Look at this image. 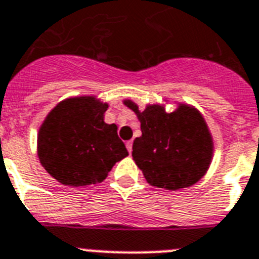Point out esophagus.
Here are the masks:
<instances>
[{"instance_id":"1","label":"esophagus","mask_w":259,"mask_h":259,"mask_svg":"<svg viewBox=\"0 0 259 259\" xmlns=\"http://www.w3.org/2000/svg\"><path fill=\"white\" fill-rule=\"evenodd\" d=\"M125 147H127V151L130 152V154H131V152H132V140L127 141V143H125Z\"/></svg>"}]
</instances>
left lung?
I'll use <instances>...</instances> for the list:
<instances>
[{"mask_svg": "<svg viewBox=\"0 0 259 259\" xmlns=\"http://www.w3.org/2000/svg\"><path fill=\"white\" fill-rule=\"evenodd\" d=\"M124 105L141 123V136L134 140L132 157L148 182L180 190L193 186L204 176L213 144L199 111L186 105L169 114L158 105L148 106L144 111L132 101H124Z\"/></svg>", "mask_w": 259, "mask_h": 259, "instance_id": "left-lung-1", "label": "left lung"}]
</instances>
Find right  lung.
<instances>
[{"label":"right lung","mask_w":259,"mask_h":259,"mask_svg":"<svg viewBox=\"0 0 259 259\" xmlns=\"http://www.w3.org/2000/svg\"><path fill=\"white\" fill-rule=\"evenodd\" d=\"M107 107L94 97H79L47 115L37 135V156L55 180L73 187L102 182L128 156L118 127L103 120Z\"/></svg>","instance_id":"obj_1"}]
</instances>
